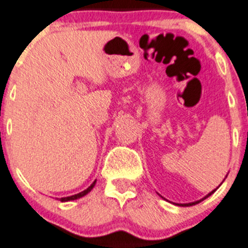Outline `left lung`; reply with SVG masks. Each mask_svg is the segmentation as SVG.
Here are the masks:
<instances>
[{"instance_id": "8db88e82", "label": "left lung", "mask_w": 248, "mask_h": 248, "mask_svg": "<svg viewBox=\"0 0 248 248\" xmlns=\"http://www.w3.org/2000/svg\"><path fill=\"white\" fill-rule=\"evenodd\" d=\"M224 181H225V179H224ZM224 181H222V182H224ZM217 189H214V190H212V192H210V193H208V194H206V195H205V197H204V198L199 199V201H195V202H192V203H185V204H177V205H179V206H192V205H195V204H198V203H201V202H202V201H204V199H206V198H208V197H210V195H212V194H213V193H214V192H215V190H217Z\"/></svg>"}]
</instances>
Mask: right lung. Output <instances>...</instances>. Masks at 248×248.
<instances>
[{
    "label": "right lung",
    "instance_id": "add662e5",
    "mask_svg": "<svg viewBox=\"0 0 248 248\" xmlns=\"http://www.w3.org/2000/svg\"><path fill=\"white\" fill-rule=\"evenodd\" d=\"M96 182L97 181L93 182L92 185H91L90 187L87 188V189L83 190V192H79V193H77V194H75V195H70V197H63V198H56V199H58V201H60V202H70V201H76V199H78V198H82V197H85L86 194H88V193H90L91 190L93 189V187H94V185H96Z\"/></svg>",
    "mask_w": 248,
    "mask_h": 248
}]
</instances>
